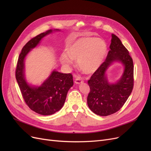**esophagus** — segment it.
I'll use <instances>...</instances> for the list:
<instances>
[{
  "instance_id": "esophagus-1",
  "label": "esophagus",
  "mask_w": 151,
  "mask_h": 151,
  "mask_svg": "<svg viewBox=\"0 0 151 151\" xmlns=\"http://www.w3.org/2000/svg\"><path fill=\"white\" fill-rule=\"evenodd\" d=\"M75 77H76V79H75V83L76 84H81V83H83V82H84V81L82 79L81 77H77V76H74Z\"/></svg>"
}]
</instances>
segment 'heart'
Segmentation results:
<instances>
[{
    "instance_id": "heart-1",
    "label": "heart",
    "mask_w": 151,
    "mask_h": 151,
    "mask_svg": "<svg viewBox=\"0 0 151 151\" xmlns=\"http://www.w3.org/2000/svg\"><path fill=\"white\" fill-rule=\"evenodd\" d=\"M107 52V45L104 40L91 37L80 38L68 45L67 52L61 53L60 60L63 65L68 67L73 63V59L77 60L79 69L89 74L101 65Z\"/></svg>"
}]
</instances>
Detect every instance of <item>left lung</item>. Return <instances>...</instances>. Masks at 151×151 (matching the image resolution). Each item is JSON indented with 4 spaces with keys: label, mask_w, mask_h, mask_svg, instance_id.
I'll return each mask as SVG.
<instances>
[{
    "label": "left lung",
    "mask_w": 151,
    "mask_h": 151,
    "mask_svg": "<svg viewBox=\"0 0 151 151\" xmlns=\"http://www.w3.org/2000/svg\"><path fill=\"white\" fill-rule=\"evenodd\" d=\"M107 57L88 81L90 92L88 96L89 109L99 116L110 115L118 111L129 98L134 87V64L129 52L117 36L111 35ZM114 62L122 63L124 72L119 80L109 83L106 76Z\"/></svg>",
    "instance_id": "8db88e82"
}]
</instances>
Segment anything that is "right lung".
I'll return each instance as SVG.
<instances>
[{
	"label": "right lung",
	"instance_id": "right-lung-1",
	"mask_svg": "<svg viewBox=\"0 0 151 151\" xmlns=\"http://www.w3.org/2000/svg\"><path fill=\"white\" fill-rule=\"evenodd\" d=\"M55 31L60 30L50 29L30 40L21 50L16 69V78L24 101L31 109L42 115H50L60 110L65 103L68 90L74 84L71 74H63L55 69L40 86H33L26 81L24 65L26 56L45 36Z\"/></svg>",
	"mask_w": 151,
	"mask_h": 151
}]
</instances>
